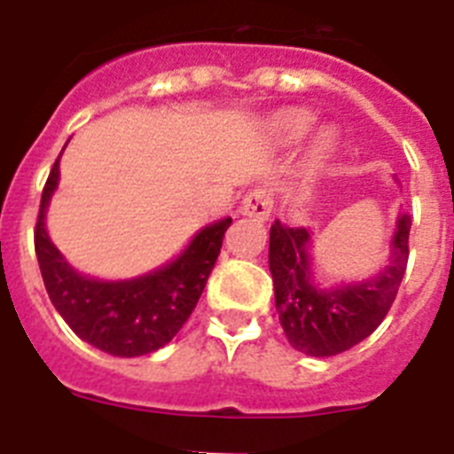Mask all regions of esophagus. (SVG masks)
<instances>
[{"label": "esophagus", "mask_w": 454, "mask_h": 454, "mask_svg": "<svg viewBox=\"0 0 454 454\" xmlns=\"http://www.w3.org/2000/svg\"><path fill=\"white\" fill-rule=\"evenodd\" d=\"M243 215L247 218H254L259 223L270 218L272 214V192L263 186H256L254 191H250L243 200V207H240Z\"/></svg>", "instance_id": "obj_1"}]
</instances>
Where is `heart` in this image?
Segmentation results:
<instances>
[{"label": "heart", "instance_id": "obj_1", "mask_svg": "<svg viewBox=\"0 0 454 454\" xmlns=\"http://www.w3.org/2000/svg\"><path fill=\"white\" fill-rule=\"evenodd\" d=\"M311 122H314V118H311L309 114H304V111H286V114H282L279 118H277L275 131L282 140L293 143V140L302 138V136L307 134ZM334 145H336L334 131H327V129L320 131V134L316 136L314 145H311V159H314L316 163L325 161V159L332 154Z\"/></svg>", "mask_w": 454, "mask_h": 454}]
</instances>
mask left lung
Here are the masks:
<instances>
[{"instance_id": "8db88e82", "label": "left lung", "mask_w": 454, "mask_h": 454, "mask_svg": "<svg viewBox=\"0 0 454 454\" xmlns=\"http://www.w3.org/2000/svg\"><path fill=\"white\" fill-rule=\"evenodd\" d=\"M388 266L362 284L318 288L311 277V231L275 220L270 227V263L275 307L288 343L309 356L350 350L380 327L388 314L409 259L411 215H398Z\"/></svg>"}]
</instances>
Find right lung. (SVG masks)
I'll return each mask as SVG.
<instances>
[{
    "mask_svg": "<svg viewBox=\"0 0 454 454\" xmlns=\"http://www.w3.org/2000/svg\"><path fill=\"white\" fill-rule=\"evenodd\" d=\"M59 159L43 188L34 231L35 256L51 304L90 346L114 356L150 355L170 343L192 314L231 218L200 230L186 250L159 270L122 282L92 279L63 259L45 230L47 207L59 186Z\"/></svg>",
    "mask_w": 454,
    "mask_h": 454,
    "instance_id": "right-lung-1",
    "label": "right lung"
}]
</instances>
